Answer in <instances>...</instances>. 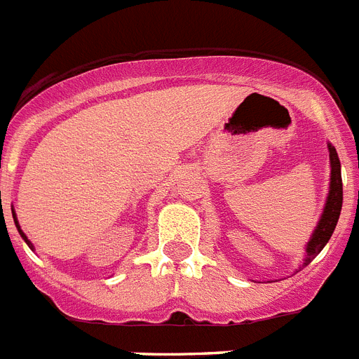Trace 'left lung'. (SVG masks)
Here are the masks:
<instances>
[{
    "instance_id": "8db88e82",
    "label": "left lung",
    "mask_w": 359,
    "mask_h": 359,
    "mask_svg": "<svg viewBox=\"0 0 359 359\" xmlns=\"http://www.w3.org/2000/svg\"><path fill=\"white\" fill-rule=\"evenodd\" d=\"M328 152H330V187H328V196L323 215L319 218L318 227L313 229L310 242L306 244V255H304L303 266H308L312 262L321 250L327 245V242L332 236L336 224L341 215L343 205V182H341V163L337 158L336 148L328 143Z\"/></svg>"
}]
</instances>
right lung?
I'll list each match as a JSON object with an SVG mask.
<instances>
[{"mask_svg":"<svg viewBox=\"0 0 359 359\" xmlns=\"http://www.w3.org/2000/svg\"><path fill=\"white\" fill-rule=\"evenodd\" d=\"M13 218H14V224H16L18 231H20V235H22V238L25 240V242H27V245H29V248H31V250H32V244H31V240L27 238V236H25V233H23V231H22V227H20V224H18V218H16V215H14V212H13Z\"/></svg>","mask_w":359,"mask_h":359,"instance_id":"obj_1","label":"right lung"}]
</instances>
